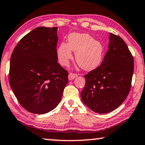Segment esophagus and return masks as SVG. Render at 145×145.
<instances>
[{
	"label": "esophagus",
	"mask_w": 145,
	"mask_h": 145,
	"mask_svg": "<svg viewBox=\"0 0 145 145\" xmlns=\"http://www.w3.org/2000/svg\"><path fill=\"white\" fill-rule=\"evenodd\" d=\"M77 77V75L76 73H70L68 75V79L71 81V80L74 79L75 77Z\"/></svg>",
	"instance_id": "1"
}]
</instances>
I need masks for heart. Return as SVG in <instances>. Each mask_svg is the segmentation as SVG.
<instances>
[{"label":"heart","mask_w":145,"mask_h":145,"mask_svg":"<svg viewBox=\"0 0 145 145\" xmlns=\"http://www.w3.org/2000/svg\"><path fill=\"white\" fill-rule=\"evenodd\" d=\"M72 51L75 52V60L81 67L89 71L101 63L105 47L89 34L72 33L68 37L67 44H60L57 50V59L62 66H67L73 59Z\"/></svg>","instance_id":"1"}]
</instances>
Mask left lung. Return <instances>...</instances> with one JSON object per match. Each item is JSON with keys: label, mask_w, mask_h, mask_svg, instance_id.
Returning <instances> with one entry per match:
<instances>
[{"label": "left lung", "mask_w": 145, "mask_h": 145, "mask_svg": "<svg viewBox=\"0 0 145 145\" xmlns=\"http://www.w3.org/2000/svg\"><path fill=\"white\" fill-rule=\"evenodd\" d=\"M108 50L103 63L84 77L81 93L84 104L94 112L106 114L116 110L129 93L134 73V58L120 37L110 33Z\"/></svg>", "instance_id": "obj_1"}]
</instances>
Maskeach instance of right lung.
Returning <instances> with one entry per match:
<instances>
[{
    "instance_id": "right-lung-1",
    "label": "right lung",
    "mask_w": 145,
    "mask_h": 145,
    "mask_svg": "<svg viewBox=\"0 0 145 145\" xmlns=\"http://www.w3.org/2000/svg\"><path fill=\"white\" fill-rule=\"evenodd\" d=\"M57 27H38L25 35L10 59V84L22 106L44 114L61 101L68 73L57 63Z\"/></svg>"
}]
</instances>
